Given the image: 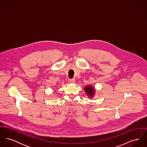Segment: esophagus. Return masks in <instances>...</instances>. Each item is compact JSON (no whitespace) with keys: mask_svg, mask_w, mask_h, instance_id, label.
Listing matches in <instances>:
<instances>
[{"mask_svg":"<svg viewBox=\"0 0 147 147\" xmlns=\"http://www.w3.org/2000/svg\"><path fill=\"white\" fill-rule=\"evenodd\" d=\"M69 82L70 83H74L76 80H75V79H69Z\"/></svg>","mask_w":147,"mask_h":147,"instance_id":"obj_1","label":"esophagus"}]
</instances>
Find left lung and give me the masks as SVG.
Returning <instances> with one entry per match:
<instances>
[{"instance_id": "8db88e82", "label": "left lung", "mask_w": 147, "mask_h": 147, "mask_svg": "<svg viewBox=\"0 0 147 147\" xmlns=\"http://www.w3.org/2000/svg\"><path fill=\"white\" fill-rule=\"evenodd\" d=\"M85 91L86 93V94L89 96V98H92L93 97L95 92V89L90 85L86 86L84 88Z\"/></svg>"}]
</instances>
